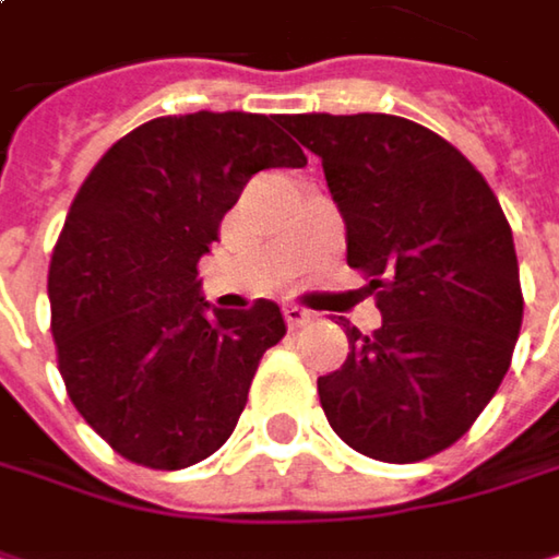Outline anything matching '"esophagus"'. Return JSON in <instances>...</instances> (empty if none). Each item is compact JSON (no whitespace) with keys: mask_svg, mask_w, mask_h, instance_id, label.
<instances>
[{"mask_svg":"<svg viewBox=\"0 0 559 559\" xmlns=\"http://www.w3.org/2000/svg\"><path fill=\"white\" fill-rule=\"evenodd\" d=\"M284 320H287L290 330H297V326L310 323V313L304 307H297V304H284Z\"/></svg>","mask_w":559,"mask_h":559,"instance_id":"obj_1","label":"esophagus"}]
</instances>
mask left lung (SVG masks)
<instances>
[{
  "mask_svg": "<svg viewBox=\"0 0 559 559\" xmlns=\"http://www.w3.org/2000/svg\"><path fill=\"white\" fill-rule=\"evenodd\" d=\"M346 219V262L369 275L382 326H346V362L317 379L330 427L382 463L456 443L502 385L524 297L511 226L447 139L385 112L287 116Z\"/></svg>",
  "mask_w": 559,
  "mask_h": 559,
  "instance_id": "left-lung-1",
  "label": "left lung"
}]
</instances>
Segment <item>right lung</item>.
<instances>
[{
    "mask_svg": "<svg viewBox=\"0 0 559 559\" xmlns=\"http://www.w3.org/2000/svg\"><path fill=\"white\" fill-rule=\"evenodd\" d=\"M304 165L281 116L190 112L132 129L76 190L48 272L57 369L126 460L183 469L236 430L287 326L275 300L213 307L197 262L252 174Z\"/></svg>",
    "mask_w": 559,
    "mask_h": 559,
    "instance_id": "1",
    "label": "right lung"
}]
</instances>
